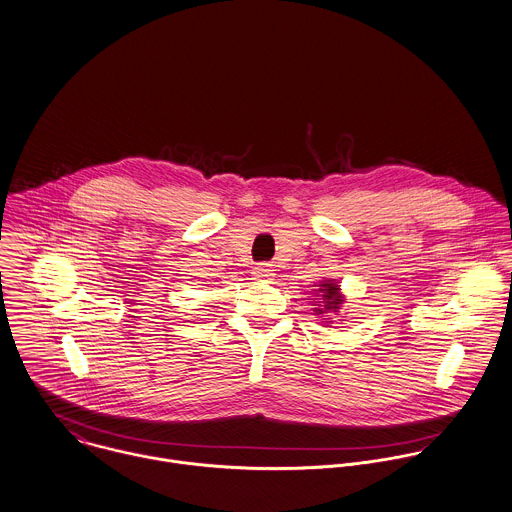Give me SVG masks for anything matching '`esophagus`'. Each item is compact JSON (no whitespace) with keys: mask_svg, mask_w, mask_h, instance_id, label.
I'll return each mask as SVG.
<instances>
[{"mask_svg":"<svg viewBox=\"0 0 512 512\" xmlns=\"http://www.w3.org/2000/svg\"><path fill=\"white\" fill-rule=\"evenodd\" d=\"M252 274L256 280H270L274 276V270H270L268 266H258V268H254Z\"/></svg>","mask_w":512,"mask_h":512,"instance_id":"34e87169","label":"esophagus"}]
</instances>
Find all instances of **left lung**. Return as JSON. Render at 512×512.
I'll use <instances>...</instances> for the list:
<instances>
[{"instance_id": "8db88e82", "label": "left lung", "mask_w": 512, "mask_h": 512, "mask_svg": "<svg viewBox=\"0 0 512 512\" xmlns=\"http://www.w3.org/2000/svg\"><path fill=\"white\" fill-rule=\"evenodd\" d=\"M316 292L322 296L320 304L314 308L316 314H338L340 312L343 296H341L340 286L334 280H324ZM326 320H330V318H326Z\"/></svg>"}]
</instances>
